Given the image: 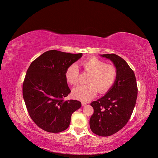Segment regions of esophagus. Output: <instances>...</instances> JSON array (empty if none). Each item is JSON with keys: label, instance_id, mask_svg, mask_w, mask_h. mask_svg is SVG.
Segmentation results:
<instances>
[{"label": "esophagus", "instance_id": "34e87169", "mask_svg": "<svg viewBox=\"0 0 158 158\" xmlns=\"http://www.w3.org/2000/svg\"><path fill=\"white\" fill-rule=\"evenodd\" d=\"M82 106H86V104H87V103H86V102H82Z\"/></svg>", "mask_w": 158, "mask_h": 158}]
</instances>
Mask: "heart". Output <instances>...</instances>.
Here are the masks:
<instances>
[{"label":"heart","mask_w":158,"mask_h":158,"mask_svg":"<svg viewBox=\"0 0 158 158\" xmlns=\"http://www.w3.org/2000/svg\"><path fill=\"white\" fill-rule=\"evenodd\" d=\"M79 67L89 73L86 79L88 85L78 86L73 88L74 98L83 102H88L94 98L98 91L105 94L113 86L117 75L115 66L106 63L96 57H90L82 61ZM65 79L69 84L76 85L79 81V69L76 64H72L65 71Z\"/></svg>","instance_id":"b5f03b06"}]
</instances>
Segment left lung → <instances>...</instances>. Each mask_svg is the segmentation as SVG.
<instances>
[{
  "label": "left lung",
  "instance_id": "obj_1",
  "mask_svg": "<svg viewBox=\"0 0 158 158\" xmlns=\"http://www.w3.org/2000/svg\"><path fill=\"white\" fill-rule=\"evenodd\" d=\"M101 56L113 63L117 75L106 94L91 103L94 112L89 126L95 135L109 136L122 129L130 119L136 104L138 88L135 73L125 60L114 54Z\"/></svg>",
  "mask_w": 158,
  "mask_h": 158
}]
</instances>
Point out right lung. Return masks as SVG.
<instances>
[{"label":"right lung","instance_id":"right-lung-1","mask_svg":"<svg viewBox=\"0 0 158 158\" xmlns=\"http://www.w3.org/2000/svg\"><path fill=\"white\" fill-rule=\"evenodd\" d=\"M82 56V53L51 50L30 64L23 83V97L29 116L40 128L49 132L66 130L72 114L81 107L78 101L63 98L71 92L65 71Z\"/></svg>","mask_w":158,"mask_h":158}]
</instances>
